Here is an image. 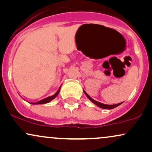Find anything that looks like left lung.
Listing matches in <instances>:
<instances>
[{
  "label": "left lung",
  "instance_id": "left-lung-1",
  "mask_svg": "<svg viewBox=\"0 0 152 152\" xmlns=\"http://www.w3.org/2000/svg\"><path fill=\"white\" fill-rule=\"evenodd\" d=\"M84 92H85V94H86L87 97L89 98V99H90V101H92V102L94 103V104H95L96 105H97V106L99 107H101V108H103V109H109V110H110V109H113V108L119 106V105H120L121 104H122V102L119 103V104H112V105H108V104H102V103L99 102H97V101H95V100H94V99H92V97H90V96H89L88 94H87V92H85V91H84Z\"/></svg>",
  "mask_w": 152,
  "mask_h": 152
}]
</instances>
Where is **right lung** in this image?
<instances>
[{"label":"right lung","instance_id":"obj_1","mask_svg":"<svg viewBox=\"0 0 152 152\" xmlns=\"http://www.w3.org/2000/svg\"><path fill=\"white\" fill-rule=\"evenodd\" d=\"M60 88H59V90H58V92H57L56 93L54 94V95L50 96V97H48L47 98H45V99H42V100L37 102L31 103V104H45V103L49 102H50L51 100H53V99H54V98H55V97H57V95H58V94L59 92H60Z\"/></svg>","mask_w":152,"mask_h":152}]
</instances>
